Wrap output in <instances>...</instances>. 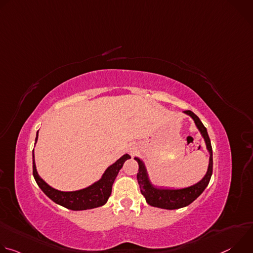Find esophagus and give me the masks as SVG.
Returning a JSON list of instances; mask_svg holds the SVG:
<instances>
[{
  "label": "esophagus",
  "mask_w": 253,
  "mask_h": 253,
  "mask_svg": "<svg viewBox=\"0 0 253 253\" xmlns=\"http://www.w3.org/2000/svg\"><path fill=\"white\" fill-rule=\"evenodd\" d=\"M137 151V147L136 146H131L130 147V152L131 153H135Z\"/></svg>",
  "instance_id": "1"
}]
</instances>
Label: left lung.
Wrapping results in <instances>:
<instances>
[{"label":"left lung","instance_id":"8db88e82","mask_svg":"<svg viewBox=\"0 0 253 253\" xmlns=\"http://www.w3.org/2000/svg\"><path fill=\"white\" fill-rule=\"evenodd\" d=\"M185 114L189 115L193 120L194 123L201 133L202 137L204 138L206 148L209 152V164L208 169L204 177L200 180L199 182L195 183L194 185H191L189 187L181 188V189H168V188H157L154 185H152L145 164L143 161L135 157L134 159L138 162L139 169L137 173V180L140 186V191L142 195L145 197L146 202L154 207L162 208V209H178L182 208L190 203H192L207 187L210 178L212 175V168H213V158H212V147H211V142L207 133L206 128L200 121V119L190 110L184 111Z\"/></svg>","mask_w":253,"mask_h":253}]
</instances>
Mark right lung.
<instances>
[{
  "instance_id": "1",
  "label": "right lung",
  "mask_w": 253,
  "mask_h": 253,
  "mask_svg": "<svg viewBox=\"0 0 253 253\" xmlns=\"http://www.w3.org/2000/svg\"><path fill=\"white\" fill-rule=\"evenodd\" d=\"M38 132L37 135H36V142L38 140ZM130 158V155L124 154L115 163L108 167L102 175L101 179H99L97 182L93 183L92 185L81 190L65 192L51 187L39 176L37 169H36L33 150V175L38 186L55 203L71 210H87L100 207L107 202L108 198L111 195L112 185L120 169L122 168L124 162Z\"/></svg>"
}]
</instances>
